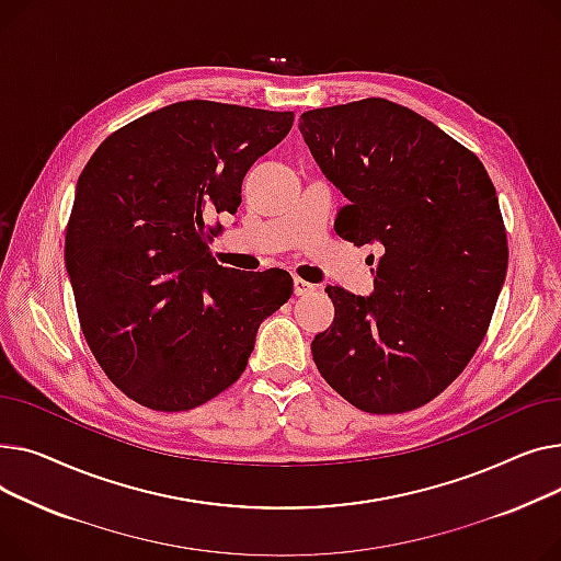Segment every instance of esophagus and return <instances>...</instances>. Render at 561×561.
I'll use <instances>...</instances> for the list:
<instances>
[{
    "mask_svg": "<svg viewBox=\"0 0 561 561\" xmlns=\"http://www.w3.org/2000/svg\"><path fill=\"white\" fill-rule=\"evenodd\" d=\"M314 289H317V285H312V283H308V280L299 278V276H294V294H296V296L312 294Z\"/></svg>",
    "mask_w": 561,
    "mask_h": 561,
    "instance_id": "esophagus-1",
    "label": "esophagus"
}]
</instances>
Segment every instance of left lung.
Listing matches in <instances>:
<instances>
[{"label": "left lung", "instance_id": "1", "mask_svg": "<svg viewBox=\"0 0 561 561\" xmlns=\"http://www.w3.org/2000/svg\"><path fill=\"white\" fill-rule=\"evenodd\" d=\"M299 128L346 196L337 236L380 253L374 294L325 287L335 319L314 365L357 410H416L465 371L496 308L510 255L496 187L473 151L380 96L308 111Z\"/></svg>", "mask_w": 561, "mask_h": 561}]
</instances>
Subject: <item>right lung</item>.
I'll list each match as a JSON object with an SVG mask.
<instances>
[{"instance_id":"1","label":"right lung","mask_w":561,"mask_h":561,"mask_svg":"<svg viewBox=\"0 0 561 561\" xmlns=\"http://www.w3.org/2000/svg\"><path fill=\"white\" fill-rule=\"evenodd\" d=\"M294 113L179 102L115 130L79 176L65 267L99 367L128 399L185 412L247 369L260 323L291 296L283 270L217 265L251 164Z\"/></svg>"}]
</instances>
